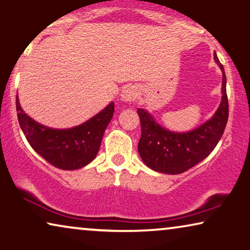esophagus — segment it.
Wrapping results in <instances>:
<instances>
[{"label":"esophagus","mask_w":250,"mask_h":250,"mask_svg":"<svg viewBox=\"0 0 250 250\" xmlns=\"http://www.w3.org/2000/svg\"><path fill=\"white\" fill-rule=\"evenodd\" d=\"M139 88L136 85H126L121 93V98L125 102H133L138 98Z\"/></svg>","instance_id":"1"}]
</instances>
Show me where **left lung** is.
<instances>
[{
    "mask_svg": "<svg viewBox=\"0 0 250 250\" xmlns=\"http://www.w3.org/2000/svg\"><path fill=\"white\" fill-rule=\"evenodd\" d=\"M214 59L223 72L222 101L213 118L204 125L186 133L170 132L156 124L147 111L137 110L141 125L138 152L144 163L156 172L184 173L208 157L221 139L228 122L229 104L225 70L215 53Z\"/></svg>",
    "mask_w": 250,
    "mask_h": 250,
    "instance_id": "8db88e82",
    "label": "left lung"
}]
</instances>
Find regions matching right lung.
<instances>
[{
  "instance_id": "obj_1",
  "label": "right lung",
  "mask_w": 250,
  "mask_h": 250,
  "mask_svg": "<svg viewBox=\"0 0 250 250\" xmlns=\"http://www.w3.org/2000/svg\"><path fill=\"white\" fill-rule=\"evenodd\" d=\"M18 120L28 143L43 159L59 169L73 170L91 163L114 112V103L83 125L57 130L38 124L21 109L17 98Z\"/></svg>"
}]
</instances>
